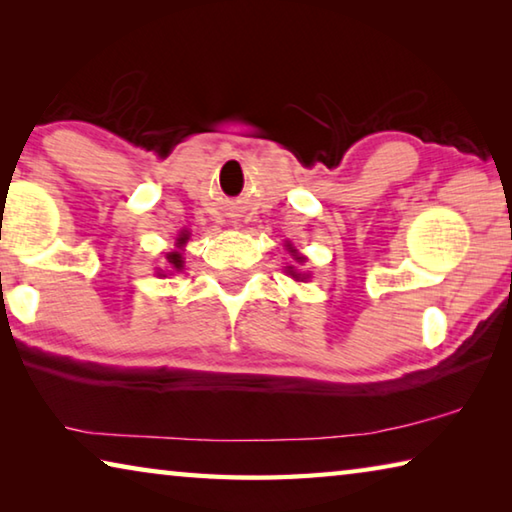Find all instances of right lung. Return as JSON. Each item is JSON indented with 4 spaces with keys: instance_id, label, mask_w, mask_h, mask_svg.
I'll list each match as a JSON object with an SVG mask.
<instances>
[{
    "instance_id": "right-lung-1",
    "label": "right lung",
    "mask_w": 512,
    "mask_h": 512,
    "mask_svg": "<svg viewBox=\"0 0 512 512\" xmlns=\"http://www.w3.org/2000/svg\"><path fill=\"white\" fill-rule=\"evenodd\" d=\"M180 241H185V237H180ZM169 262L176 266V268H180L183 264H180V255L178 253H173V255H169Z\"/></svg>"
}]
</instances>
